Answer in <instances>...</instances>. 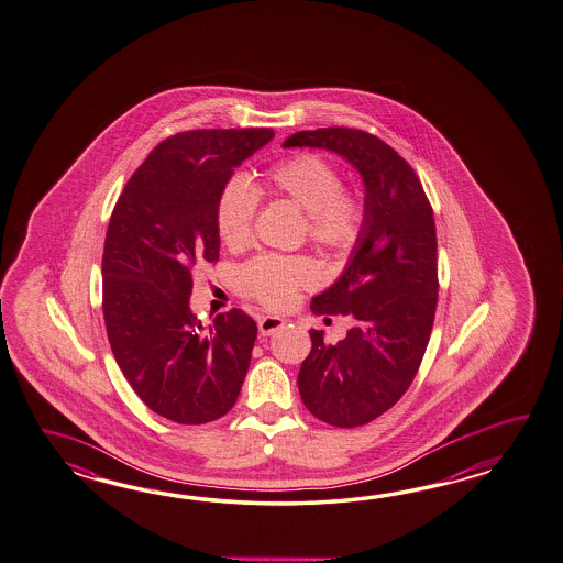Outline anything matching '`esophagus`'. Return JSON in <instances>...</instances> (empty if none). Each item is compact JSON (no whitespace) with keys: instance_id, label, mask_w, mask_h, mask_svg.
Segmentation results:
<instances>
[{"instance_id":"1","label":"esophagus","mask_w":563,"mask_h":563,"mask_svg":"<svg viewBox=\"0 0 563 563\" xmlns=\"http://www.w3.org/2000/svg\"><path fill=\"white\" fill-rule=\"evenodd\" d=\"M280 327H285V319H280V317H276V314H263V317L258 319V331H261L263 338L273 335Z\"/></svg>"}]
</instances>
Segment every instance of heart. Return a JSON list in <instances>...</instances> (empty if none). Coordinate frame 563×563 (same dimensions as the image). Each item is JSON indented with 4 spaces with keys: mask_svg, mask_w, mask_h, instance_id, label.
Instances as JSON below:
<instances>
[{
    "mask_svg": "<svg viewBox=\"0 0 563 563\" xmlns=\"http://www.w3.org/2000/svg\"><path fill=\"white\" fill-rule=\"evenodd\" d=\"M264 194L292 201L305 212L307 236L335 254L357 246L365 230L367 208L360 194L343 189L338 167L314 153H300L273 165L263 184ZM258 196L244 177H232L216 203V225L225 246L244 249L252 238ZM321 278L311 256L261 254L244 264L236 287L244 297L283 309L297 299L300 288L314 287Z\"/></svg>",
    "mask_w": 563,
    "mask_h": 563,
    "instance_id": "heart-1",
    "label": "heart"
}]
</instances>
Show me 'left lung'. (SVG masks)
<instances>
[{
  "label": "left lung",
  "instance_id": "left-lung-1",
  "mask_svg": "<svg viewBox=\"0 0 563 563\" xmlns=\"http://www.w3.org/2000/svg\"><path fill=\"white\" fill-rule=\"evenodd\" d=\"M285 147H319L362 174L367 220L350 264L311 302L314 314H347L335 345L311 329L300 365L307 410L327 424L355 428L388 412L410 388L432 333L438 300L437 224L410 163L360 129L299 131Z\"/></svg>",
  "mask_w": 563,
  "mask_h": 563
}]
</instances>
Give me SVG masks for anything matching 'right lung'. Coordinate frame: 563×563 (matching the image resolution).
Instances as JSON below:
<instances>
[{"label":"right lung","instance_id":"right-lung-1","mask_svg":"<svg viewBox=\"0 0 563 563\" xmlns=\"http://www.w3.org/2000/svg\"><path fill=\"white\" fill-rule=\"evenodd\" d=\"M273 129H200L151 151L114 203L102 252V314L114 360L143 404L206 424L236 404L256 323L240 309L206 331L189 309L191 268L218 263L216 203Z\"/></svg>","mask_w":563,"mask_h":563}]
</instances>
